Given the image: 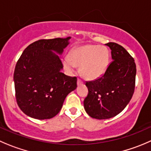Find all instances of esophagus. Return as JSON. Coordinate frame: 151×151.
<instances>
[{
    "instance_id": "1",
    "label": "esophagus",
    "mask_w": 151,
    "mask_h": 151,
    "mask_svg": "<svg viewBox=\"0 0 151 151\" xmlns=\"http://www.w3.org/2000/svg\"><path fill=\"white\" fill-rule=\"evenodd\" d=\"M83 82L82 81V80H80V79H78V80H77V85H78V86H80V85H83Z\"/></svg>"
}]
</instances>
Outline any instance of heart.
<instances>
[{
	"instance_id": "obj_1",
	"label": "heart",
	"mask_w": 151,
	"mask_h": 151,
	"mask_svg": "<svg viewBox=\"0 0 151 151\" xmlns=\"http://www.w3.org/2000/svg\"><path fill=\"white\" fill-rule=\"evenodd\" d=\"M109 63V52L104 46L87 45L74 49L69 59L64 60V68L74 72L77 66H80V74L87 80L99 78L106 71Z\"/></svg>"
}]
</instances>
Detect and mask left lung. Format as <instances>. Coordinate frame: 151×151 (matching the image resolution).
<instances>
[{"label":"left lung","mask_w":151,"mask_h":151,"mask_svg":"<svg viewBox=\"0 0 151 151\" xmlns=\"http://www.w3.org/2000/svg\"><path fill=\"white\" fill-rule=\"evenodd\" d=\"M106 45L111 49L113 60L101 77L86 83L88 93L84 99L85 110L97 119L119 114L129 103L135 89L134 59L120 45L113 42Z\"/></svg>","instance_id":"left-lung-1"}]
</instances>
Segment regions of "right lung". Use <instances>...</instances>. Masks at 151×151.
Returning a JSON list of instances; mask_svg holds the SVG:
<instances>
[{"label": "right lung", "instance_id": "right-lung-1", "mask_svg": "<svg viewBox=\"0 0 151 151\" xmlns=\"http://www.w3.org/2000/svg\"><path fill=\"white\" fill-rule=\"evenodd\" d=\"M67 38L42 39L25 49L14 72L15 98L25 114L37 119H51L61 110L67 95L77 88V79L60 71L61 54Z\"/></svg>", "mask_w": 151, "mask_h": 151}]
</instances>
